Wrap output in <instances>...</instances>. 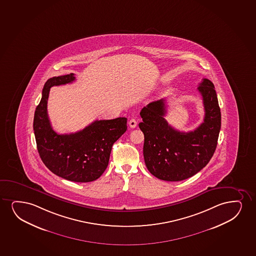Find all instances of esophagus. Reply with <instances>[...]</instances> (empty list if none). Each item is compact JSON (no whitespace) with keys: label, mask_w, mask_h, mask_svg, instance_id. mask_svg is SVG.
<instances>
[{"label":"esophagus","mask_w":256,"mask_h":256,"mask_svg":"<svg viewBox=\"0 0 256 256\" xmlns=\"http://www.w3.org/2000/svg\"><path fill=\"white\" fill-rule=\"evenodd\" d=\"M136 124H138V122H136V120L135 118H132V120L129 121V126L130 128H135L136 126Z\"/></svg>","instance_id":"esophagus-1"}]
</instances>
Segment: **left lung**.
<instances>
[{"label": "left lung", "instance_id": "left-lung-1", "mask_svg": "<svg viewBox=\"0 0 256 256\" xmlns=\"http://www.w3.org/2000/svg\"><path fill=\"white\" fill-rule=\"evenodd\" d=\"M204 100V122L193 132H182L165 120V100L154 101L140 112L144 135V158L156 178L178 182L196 175L210 161L220 130V110L214 86L204 78L198 88Z\"/></svg>", "mask_w": 256, "mask_h": 256}]
</instances>
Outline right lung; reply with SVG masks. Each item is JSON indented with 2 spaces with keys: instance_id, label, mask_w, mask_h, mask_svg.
Returning a JSON list of instances; mask_svg holds the SVG:
<instances>
[{
  "instance_id": "obj_1",
  "label": "right lung",
  "mask_w": 256,
  "mask_h": 256,
  "mask_svg": "<svg viewBox=\"0 0 256 256\" xmlns=\"http://www.w3.org/2000/svg\"><path fill=\"white\" fill-rule=\"evenodd\" d=\"M75 80L74 74L52 77L44 84L34 118L37 150L44 164L60 178L88 182L100 178L108 166L114 142L126 132V118L96 120L82 130L58 134L48 114L50 88Z\"/></svg>"
}]
</instances>
